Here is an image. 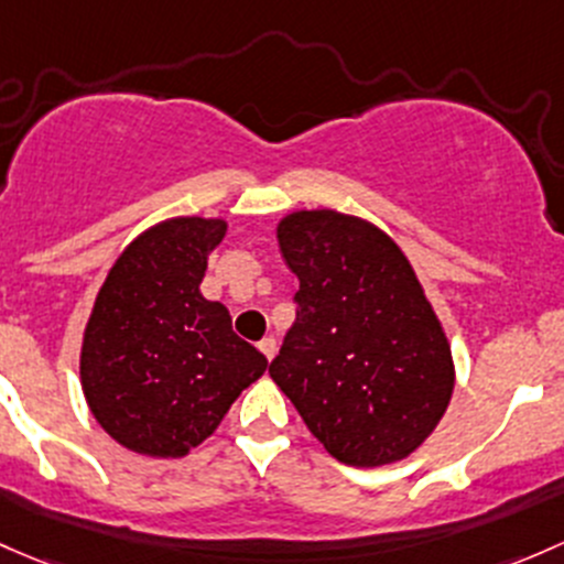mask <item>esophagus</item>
<instances>
[{"label":"esophagus","mask_w":564,"mask_h":564,"mask_svg":"<svg viewBox=\"0 0 564 564\" xmlns=\"http://www.w3.org/2000/svg\"><path fill=\"white\" fill-rule=\"evenodd\" d=\"M259 351H262L267 359H272V357H275V351H278L275 340H272V337H264V340H259Z\"/></svg>","instance_id":"esophagus-1"}]
</instances>
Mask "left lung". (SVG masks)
Returning <instances> with one entry per match:
<instances>
[{"instance_id": "obj_1", "label": "left lung", "mask_w": 564, "mask_h": 564, "mask_svg": "<svg viewBox=\"0 0 564 564\" xmlns=\"http://www.w3.org/2000/svg\"><path fill=\"white\" fill-rule=\"evenodd\" d=\"M300 278L297 322L270 376L335 459L411 456L452 402V343L411 262L376 224L318 207L275 227Z\"/></svg>"}]
</instances>
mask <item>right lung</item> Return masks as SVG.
<instances>
[{
	"label": "right lung",
	"instance_id": "right-lung-1",
	"mask_svg": "<svg viewBox=\"0 0 564 564\" xmlns=\"http://www.w3.org/2000/svg\"><path fill=\"white\" fill-rule=\"evenodd\" d=\"M224 235V218H164L123 248L97 292L80 387L97 424L129 452L186 456L267 370L227 307L199 292Z\"/></svg>",
	"mask_w": 564,
	"mask_h": 564
}]
</instances>
